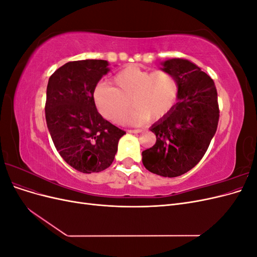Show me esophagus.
Listing matches in <instances>:
<instances>
[{
	"label": "esophagus",
	"instance_id": "34e87169",
	"mask_svg": "<svg viewBox=\"0 0 257 257\" xmlns=\"http://www.w3.org/2000/svg\"><path fill=\"white\" fill-rule=\"evenodd\" d=\"M128 132H130V133H134V134H139V133H143V130H130Z\"/></svg>",
	"mask_w": 257,
	"mask_h": 257
}]
</instances>
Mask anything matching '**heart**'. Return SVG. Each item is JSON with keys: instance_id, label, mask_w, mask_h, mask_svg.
I'll list each match as a JSON object with an SVG mask.
<instances>
[{"instance_id": "heart-1", "label": "heart", "mask_w": 257, "mask_h": 257, "mask_svg": "<svg viewBox=\"0 0 257 257\" xmlns=\"http://www.w3.org/2000/svg\"><path fill=\"white\" fill-rule=\"evenodd\" d=\"M109 84H98L94 100L99 112L114 123H122L132 106H136L130 114V124H143L150 118L160 120L172 110L178 97L179 83L167 71H148L138 65H128L116 73Z\"/></svg>"}]
</instances>
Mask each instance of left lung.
I'll list each match as a JSON object with an SVG mask.
<instances>
[{
  "mask_svg": "<svg viewBox=\"0 0 257 257\" xmlns=\"http://www.w3.org/2000/svg\"><path fill=\"white\" fill-rule=\"evenodd\" d=\"M163 71L178 80V103L150 131L155 145L143 151V164L163 177L188 173L203 159L214 136L220 118L217 92L213 80L192 62L167 60Z\"/></svg>",
  "mask_w": 257,
  "mask_h": 257,
  "instance_id": "obj_1",
  "label": "left lung"
}]
</instances>
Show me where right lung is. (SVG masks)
Returning a JSON list of instances; mask_svg holds the SVG:
<instances>
[{
  "label": "right lung",
  "instance_id": "right-lung-1",
  "mask_svg": "<svg viewBox=\"0 0 257 257\" xmlns=\"http://www.w3.org/2000/svg\"><path fill=\"white\" fill-rule=\"evenodd\" d=\"M105 60L67 62L49 78L46 122L54 147L78 172L98 173L111 165L123 130L96 109L94 90L109 68Z\"/></svg>",
  "mask_w": 257,
  "mask_h": 257
}]
</instances>
